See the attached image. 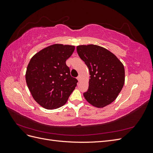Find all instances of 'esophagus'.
Instances as JSON below:
<instances>
[{"label": "esophagus", "mask_w": 153, "mask_h": 153, "mask_svg": "<svg viewBox=\"0 0 153 153\" xmlns=\"http://www.w3.org/2000/svg\"><path fill=\"white\" fill-rule=\"evenodd\" d=\"M77 78L78 81V82H80V80H81V76H80V75H78V76H77V78Z\"/></svg>", "instance_id": "1"}]
</instances>
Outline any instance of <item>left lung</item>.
<instances>
[{"label":"left lung","mask_w":153,"mask_h":153,"mask_svg":"<svg viewBox=\"0 0 153 153\" xmlns=\"http://www.w3.org/2000/svg\"><path fill=\"white\" fill-rule=\"evenodd\" d=\"M76 51L89 68L91 75L89 89L84 93L85 99L97 108L112 103L124 84L123 63L113 53L98 45H79Z\"/></svg>","instance_id":"obj_1"}]
</instances>
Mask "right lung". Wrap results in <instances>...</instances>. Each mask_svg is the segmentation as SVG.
I'll list each match as a JSON object with an SVG mask.
<instances>
[{
	"label": "right lung",
	"instance_id": "right-lung-1",
	"mask_svg": "<svg viewBox=\"0 0 153 153\" xmlns=\"http://www.w3.org/2000/svg\"><path fill=\"white\" fill-rule=\"evenodd\" d=\"M75 46L53 44L32 57L27 66L25 80L34 100L42 107L53 110L65 105L78 80L70 75L66 60Z\"/></svg>",
	"mask_w": 153,
	"mask_h": 153
}]
</instances>
